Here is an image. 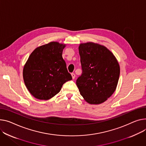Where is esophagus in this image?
Instances as JSON below:
<instances>
[{
    "mask_svg": "<svg viewBox=\"0 0 146 146\" xmlns=\"http://www.w3.org/2000/svg\"><path fill=\"white\" fill-rule=\"evenodd\" d=\"M71 75H72V79H74L75 78V74L73 73H72L71 74Z\"/></svg>",
    "mask_w": 146,
    "mask_h": 146,
    "instance_id": "esophagus-1",
    "label": "esophagus"
}]
</instances>
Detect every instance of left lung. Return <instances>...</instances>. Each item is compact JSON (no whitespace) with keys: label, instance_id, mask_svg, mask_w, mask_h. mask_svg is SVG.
Masks as SVG:
<instances>
[{"label":"left lung","instance_id":"1","mask_svg":"<svg viewBox=\"0 0 146 146\" xmlns=\"http://www.w3.org/2000/svg\"><path fill=\"white\" fill-rule=\"evenodd\" d=\"M82 73L76 80L80 94L90 104L103 103L117 87L120 66L106 47L92 42L79 47Z\"/></svg>","mask_w":146,"mask_h":146}]
</instances>
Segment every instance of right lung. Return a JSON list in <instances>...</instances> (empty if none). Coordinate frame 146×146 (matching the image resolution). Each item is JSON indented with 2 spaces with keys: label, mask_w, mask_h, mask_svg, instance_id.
<instances>
[{
  "label": "right lung",
  "mask_w": 146,
  "mask_h": 146,
  "mask_svg": "<svg viewBox=\"0 0 146 146\" xmlns=\"http://www.w3.org/2000/svg\"><path fill=\"white\" fill-rule=\"evenodd\" d=\"M64 47L58 42H50L35 48L29 56L23 76L27 90L35 98L51 99L64 83L72 79L62 57Z\"/></svg>",
  "instance_id": "add662e5"
}]
</instances>
